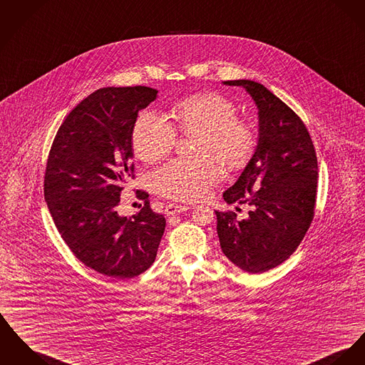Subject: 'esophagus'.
Returning a JSON list of instances; mask_svg holds the SVG:
<instances>
[{"instance_id":"1","label":"esophagus","mask_w":365,"mask_h":365,"mask_svg":"<svg viewBox=\"0 0 365 365\" xmlns=\"http://www.w3.org/2000/svg\"><path fill=\"white\" fill-rule=\"evenodd\" d=\"M190 207L188 206H182V205H175V203H169L165 209V215L166 216H175L180 215L182 212H187Z\"/></svg>"}]
</instances>
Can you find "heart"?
I'll return each instance as SVG.
<instances>
[{"instance_id":"1","label":"heart","mask_w":365,"mask_h":365,"mask_svg":"<svg viewBox=\"0 0 365 365\" xmlns=\"http://www.w3.org/2000/svg\"><path fill=\"white\" fill-rule=\"evenodd\" d=\"M171 125L163 116L144 110L131 130L135 156L152 163L168 153L177 143V133L199 135V156L190 162L174 159L152 173V187L158 194L175 200L205 197L220 180V163L230 171L241 170L256 149V133L250 123L238 118V108L219 93H197L182 98L171 108Z\"/></svg>"}]
</instances>
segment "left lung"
<instances>
[{
    "instance_id": "1",
    "label": "left lung",
    "mask_w": 365,
    "mask_h": 365,
    "mask_svg": "<svg viewBox=\"0 0 365 365\" xmlns=\"http://www.w3.org/2000/svg\"><path fill=\"white\" fill-rule=\"evenodd\" d=\"M242 86L259 109V143L237 182L222 197L228 205L247 203V219L219 212L217 234L224 255L243 271L257 274L284 263L304 238L314 217L316 149L309 130L291 108L263 84Z\"/></svg>"
}]
</instances>
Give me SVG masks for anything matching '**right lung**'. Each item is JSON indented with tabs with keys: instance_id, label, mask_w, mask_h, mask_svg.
Returning <instances> with one entry per match:
<instances>
[{
	"instance_id": "obj_1",
	"label": "right lung",
	"mask_w": 365,
	"mask_h": 365,
	"mask_svg": "<svg viewBox=\"0 0 365 365\" xmlns=\"http://www.w3.org/2000/svg\"><path fill=\"white\" fill-rule=\"evenodd\" d=\"M156 94L144 86L99 88L66 116L49 150L44 197L62 240L83 264L116 279L152 266L166 227L144 191L137 215L116 210L123 185L135 177L133 125Z\"/></svg>"
}]
</instances>
